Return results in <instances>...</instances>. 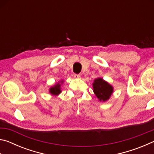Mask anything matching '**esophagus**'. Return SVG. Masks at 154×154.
I'll use <instances>...</instances> for the list:
<instances>
[{
    "label": "esophagus",
    "mask_w": 154,
    "mask_h": 154,
    "mask_svg": "<svg viewBox=\"0 0 154 154\" xmlns=\"http://www.w3.org/2000/svg\"><path fill=\"white\" fill-rule=\"evenodd\" d=\"M74 78H75V79H79L80 75H77V74H75L74 75Z\"/></svg>",
    "instance_id": "1"
}]
</instances>
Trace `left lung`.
<instances>
[{
    "mask_svg": "<svg viewBox=\"0 0 154 154\" xmlns=\"http://www.w3.org/2000/svg\"><path fill=\"white\" fill-rule=\"evenodd\" d=\"M92 85L93 92L100 102L107 101L113 92V87L101 77L94 80Z\"/></svg>",
    "mask_w": 154,
    "mask_h": 154,
    "instance_id": "left-lung-1",
    "label": "left lung"
}]
</instances>
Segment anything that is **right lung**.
Here are the masks:
<instances>
[{
  "instance_id": "obj_1",
  "label": "right lung",
  "mask_w": 154,
  "mask_h": 154,
  "mask_svg": "<svg viewBox=\"0 0 154 154\" xmlns=\"http://www.w3.org/2000/svg\"><path fill=\"white\" fill-rule=\"evenodd\" d=\"M64 83V80H60L59 82L56 83L55 85L51 86L49 89V92L53 96H58L62 92L61 85Z\"/></svg>"
}]
</instances>
